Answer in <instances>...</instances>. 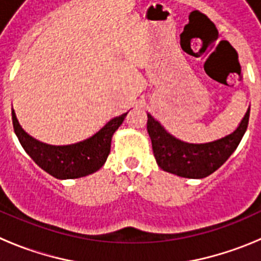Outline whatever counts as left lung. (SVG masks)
<instances>
[{
    "label": "left lung",
    "mask_w": 261,
    "mask_h": 261,
    "mask_svg": "<svg viewBox=\"0 0 261 261\" xmlns=\"http://www.w3.org/2000/svg\"><path fill=\"white\" fill-rule=\"evenodd\" d=\"M248 119L250 107L230 135L204 144H191L170 135L158 120L147 114V133L156 163L163 171L181 177L202 179L218 170L234 153L247 130Z\"/></svg>",
    "instance_id": "8db88e82"
}]
</instances>
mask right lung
<instances>
[{
	"label": "right lung",
	"mask_w": 261,
	"mask_h": 261,
	"mask_svg": "<svg viewBox=\"0 0 261 261\" xmlns=\"http://www.w3.org/2000/svg\"><path fill=\"white\" fill-rule=\"evenodd\" d=\"M126 114L111 119L86 140L69 145H50L30 136L20 126L14 110L11 111L14 132L24 151L39 167L60 180L77 179L98 171L107 161L112 136L123 124Z\"/></svg>",
	"instance_id": "obj_1"
}]
</instances>
